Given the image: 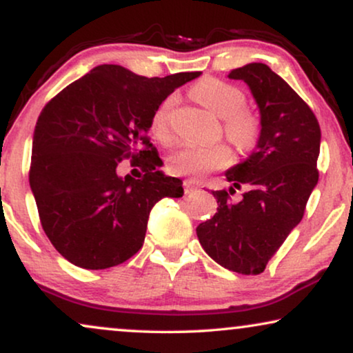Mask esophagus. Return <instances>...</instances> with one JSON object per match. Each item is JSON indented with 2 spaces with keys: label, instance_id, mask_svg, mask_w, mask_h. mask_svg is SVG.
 I'll return each mask as SVG.
<instances>
[{
  "label": "esophagus",
  "instance_id": "1",
  "mask_svg": "<svg viewBox=\"0 0 353 353\" xmlns=\"http://www.w3.org/2000/svg\"><path fill=\"white\" fill-rule=\"evenodd\" d=\"M183 188H185V194H191V192H194L197 190V185L196 181L192 180H185L183 181Z\"/></svg>",
  "mask_w": 353,
  "mask_h": 353
}]
</instances>
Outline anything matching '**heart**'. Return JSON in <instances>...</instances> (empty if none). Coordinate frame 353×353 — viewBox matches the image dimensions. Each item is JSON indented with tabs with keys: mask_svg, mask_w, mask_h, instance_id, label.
Segmentation results:
<instances>
[{
	"mask_svg": "<svg viewBox=\"0 0 353 353\" xmlns=\"http://www.w3.org/2000/svg\"><path fill=\"white\" fill-rule=\"evenodd\" d=\"M191 93L207 109L221 117V130L226 139L239 151L248 152L262 137V119L255 110L245 108V93L238 86L219 79H204L192 86ZM176 96L161 101L151 115V132L161 141L172 137V115ZM231 162V152L225 144L197 146L181 144L167 157V170L172 175L199 178L205 173L223 168Z\"/></svg>",
	"mask_w": 353,
	"mask_h": 353,
	"instance_id": "b5f03b06",
	"label": "heart"
}]
</instances>
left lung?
Returning a JSON list of instances; mask_svg holds the SVG:
<instances>
[{
    "mask_svg": "<svg viewBox=\"0 0 353 353\" xmlns=\"http://www.w3.org/2000/svg\"><path fill=\"white\" fill-rule=\"evenodd\" d=\"M244 80L260 108L262 137L243 163L226 172L228 191H212L219 209L197 226V238L221 267L259 274L302 220L318 183L320 123L305 101L268 65L254 62L231 70ZM246 186L243 199H230Z\"/></svg>",
    "mask_w": 353,
    "mask_h": 353,
    "instance_id": "8db88e82",
    "label": "left lung"
}]
</instances>
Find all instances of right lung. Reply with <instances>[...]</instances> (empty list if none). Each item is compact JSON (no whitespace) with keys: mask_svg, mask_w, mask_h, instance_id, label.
Returning a JSON list of instances; mask_svg holds the SVG:
<instances>
[{"mask_svg":"<svg viewBox=\"0 0 353 353\" xmlns=\"http://www.w3.org/2000/svg\"><path fill=\"white\" fill-rule=\"evenodd\" d=\"M199 75L149 79L103 64L43 108L28 181L48 239L70 263L104 270L127 262L143 248L154 204L183 196V183L157 170L148 130L161 101ZM123 158L142 170L138 181L117 175Z\"/></svg>","mask_w":353,"mask_h":353,"instance_id":"right-lung-1","label":"right lung"}]
</instances>
